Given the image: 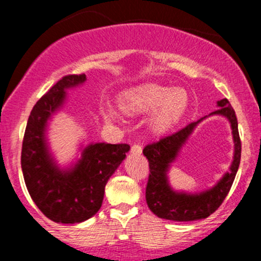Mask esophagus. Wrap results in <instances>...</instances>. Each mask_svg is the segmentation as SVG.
<instances>
[{"label":"esophagus","mask_w":261,"mask_h":261,"mask_svg":"<svg viewBox=\"0 0 261 261\" xmlns=\"http://www.w3.org/2000/svg\"><path fill=\"white\" fill-rule=\"evenodd\" d=\"M141 151H143V146L139 145V144H135V145H133V147H131V152L133 154H141Z\"/></svg>","instance_id":"obj_1"}]
</instances>
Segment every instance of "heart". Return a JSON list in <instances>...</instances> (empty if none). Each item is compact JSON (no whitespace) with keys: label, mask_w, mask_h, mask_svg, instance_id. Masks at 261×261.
Segmentation results:
<instances>
[{"label":"heart","mask_w":261,"mask_h":261,"mask_svg":"<svg viewBox=\"0 0 261 261\" xmlns=\"http://www.w3.org/2000/svg\"><path fill=\"white\" fill-rule=\"evenodd\" d=\"M120 105L127 114L152 112L149 120L150 130L155 134H162L173 127L186 114L188 96L180 88L173 89L150 83L123 91L120 97ZM107 117H117L116 110L109 107Z\"/></svg>","instance_id":"heart-1"}]
</instances>
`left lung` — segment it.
<instances>
[{
  "mask_svg": "<svg viewBox=\"0 0 261 261\" xmlns=\"http://www.w3.org/2000/svg\"><path fill=\"white\" fill-rule=\"evenodd\" d=\"M217 106L218 110L208 115L218 114L228 118L233 130L236 150L230 170L212 189L201 194L177 192L170 187L167 180V170L176 159L181 146L185 143L196 125L208 116L199 118L196 122H191L177 133L144 147L143 152L149 162L150 168L145 194L146 203L150 211L158 217L172 221H194L207 218L222 204L223 199L230 192L240 165L241 141L239 136L238 118L230 102L223 98L217 102Z\"/></svg>",
  "mask_w": 261,
  "mask_h": 261,
  "instance_id": "1",
  "label": "left lung"
}]
</instances>
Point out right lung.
I'll return each mask as SVG.
<instances>
[{
	"instance_id": "1",
	"label": "right lung",
	"mask_w": 261,
	"mask_h": 261,
	"mask_svg": "<svg viewBox=\"0 0 261 261\" xmlns=\"http://www.w3.org/2000/svg\"><path fill=\"white\" fill-rule=\"evenodd\" d=\"M86 74L65 75L36 102L29 116L21 151V168L30 197L49 220L80 223L96 215L105 187L126 158L127 144L94 143L82 147L81 159L60 168L49 150L48 121L67 99V89L86 82Z\"/></svg>"
}]
</instances>
